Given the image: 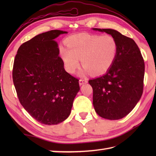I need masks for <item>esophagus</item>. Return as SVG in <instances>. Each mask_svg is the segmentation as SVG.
Masks as SVG:
<instances>
[{
  "instance_id": "34e87169",
  "label": "esophagus",
  "mask_w": 156,
  "mask_h": 156,
  "mask_svg": "<svg viewBox=\"0 0 156 156\" xmlns=\"http://www.w3.org/2000/svg\"><path fill=\"white\" fill-rule=\"evenodd\" d=\"M87 83V80L86 79H80V80H79V84H80V85H83V84Z\"/></svg>"
}]
</instances>
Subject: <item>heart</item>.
Masks as SVG:
<instances>
[{
	"label": "heart",
	"mask_w": 156,
	"mask_h": 156,
	"mask_svg": "<svg viewBox=\"0 0 156 156\" xmlns=\"http://www.w3.org/2000/svg\"><path fill=\"white\" fill-rule=\"evenodd\" d=\"M67 47H60V54L67 72L74 73L80 65V75L91 73L102 75L109 71L118 54V43L110 35L79 34L66 41Z\"/></svg>",
	"instance_id": "heart-1"
}]
</instances>
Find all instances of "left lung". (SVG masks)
<instances>
[{
  "instance_id": "left-lung-1",
  "label": "left lung",
  "mask_w": 156,
  "mask_h": 156,
  "mask_svg": "<svg viewBox=\"0 0 156 156\" xmlns=\"http://www.w3.org/2000/svg\"><path fill=\"white\" fill-rule=\"evenodd\" d=\"M114 38L118 54L114 63L105 74L89 80L93 88V105L100 117L119 120L128 115L142 96L144 62L133 39L112 29L93 28Z\"/></svg>"
}]
</instances>
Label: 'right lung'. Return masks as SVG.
Listing matches in <instances>:
<instances>
[{
	"label": "right lung",
	"mask_w": 156,
	"mask_h": 156,
	"mask_svg": "<svg viewBox=\"0 0 156 156\" xmlns=\"http://www.w3.org/2000/svg\"><path fill=\"white\" fill-rule=\"evenodd\" d=\"M67 31L51 30L21 44L13 67V82L20 104L31 117L47 125L69 117L80 90L78 80L67 73L54 39Z\"/></svg>",
	"instance_id": "obj_1"
}]
</instances>
